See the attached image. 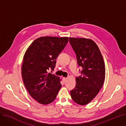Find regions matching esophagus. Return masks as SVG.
<instances>
[{
    "label": "esophagus",
    "mask_w": 126,
    "mask_h": 126,
    "mask_svg": "<svg viewBox=\"0 0 126 126\" xmlns=\"http://www.w3.org/2000/svg\"><path fill=\"white\" fill-rule=\"evenodd\" d=\"M67 80V78L66 77H63V81L64 83H65Z\"/></svg>",
    "instance_id": "1"
}]
</instances>
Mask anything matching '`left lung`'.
Masks as SVG:
<instances>
[{
	"label": "left lung",
	"instance_id": "left-lung-1",
	"mask_svg": "<svg viewBox=\"0 0 126 126\" xmlns=\"http://www.w3.org/2000/svg\"><path fill=\"white\" fill-rule=\"evenodd\" d=\"M69 41L76 53L78 65L83 68L81 75L76 78V86L71 91V95L75 103L85 105L94 98L103 86L105 77L104 60L92 40L69 37Z\"/></svg>",
	"mask_w": 126,
	"mask_h": 126
}]
</instances>
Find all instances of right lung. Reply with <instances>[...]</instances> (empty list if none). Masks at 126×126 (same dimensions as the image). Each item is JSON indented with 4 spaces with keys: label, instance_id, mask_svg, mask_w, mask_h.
Returning a JSON list of instances; mask_svg holds the SVG:
<instances>
[{
    "label": "right lung",
    "instance_id": "1",
    "mask_svg": "<svg viewBox=\"0 0 126 126\" xmlns=\"http://www.w3.org/2000/svg\"><path fill=\"white\" fill-rule=\"evenodd\" d=\"M68 37L44 36L35 39L23 57L22 76L30 95L40 104L51 103L62 87L59 77L48 73L65 47Z\"/></svg>",
    "mask_w": 126,
    "mask_h": 126
}]
</instances>
